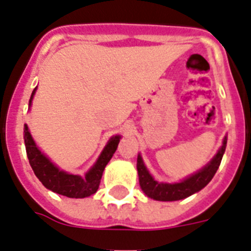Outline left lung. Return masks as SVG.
Wrapping results in <instances>:
<instances>
[{"label": "left lung", "instance_id": "left-lung-1", "mask_svg": "<svg viewBox=\"0 0 251 251\" xmlns=\"http://www.w3.org/2000/svg\"><path fill=\"white\" fill-rule=\"evenodd\" d=\"M226 141L227 139H224L221 149L219 150L215 158L211 160L203 169L197 172L196 174L191 176L189 178L184 179L180 183H174V184H168V183H158L152 179V177L148 172L147 167L144 165L141 156H138V174L140 187L144 193L148 197L156 200V201H178L183 198L189 197L196 192L201 191L203 187H206L210 180L212 179L213 176L216 174L220 164H221L222 155L226 149Z\"/></svg>", "mask_w": 251, "mask_h": 251}]
</instances>
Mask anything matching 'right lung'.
<instances>
[{
    "label": "right lung",
    "instance_id": "obj_1",
    "mask_svg": "<svg viewBox=\"0 0 251 251\" xmlns=\"http://www.w3.org/2000/svg\"><path fill=\"white\" fill-rule=\"evenodd\" d=\"M35 91H36V88L31 93L30 104H31ZM24 139H25L26 154H27L29 163L35 176L48 189L55 192V193H59V195L67 196L69 198H84L96 193V191L99 189L104 167L112 158L113 152L116 151L120 141V136L111 138L102 154L100 155L99 160L91 168V171L86 174V177L82 178L79 176H73V174L59 171L53 163H50L49 159L44 154H41L40 150L35 145L27 125H25V127H24Z\"/></svg>",
    "mask_w": 251,
    "mask_h": 251
}]
</instances>
